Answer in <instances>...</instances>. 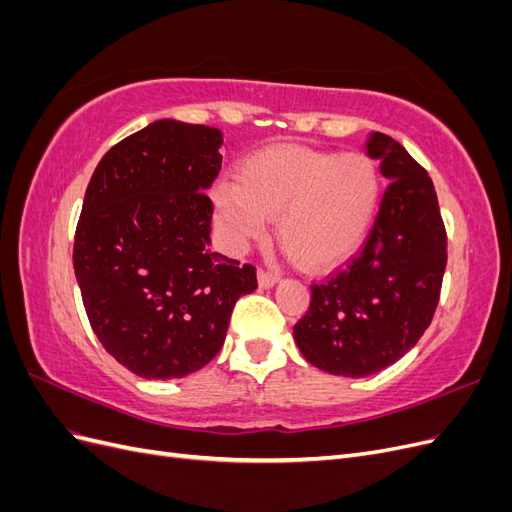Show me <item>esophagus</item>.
Instances as JSON below:
<instances>
[{
	"label": "esophagus",
	"instance_id": "34e87169",
	"mask_svg": "<svg viewBox=\"0 0 512 512\" xmlns=\"http://www.w3.org/2000/svg\"><path fill=\"white\" fill-rule=\"evenodd\" d=\"M277 282H280V277L275 273H269L265 269H258V286L260 288H273Z\"/></svg>",
	"mask_w": 512,
	"mask_h": 512
}]
</instances>
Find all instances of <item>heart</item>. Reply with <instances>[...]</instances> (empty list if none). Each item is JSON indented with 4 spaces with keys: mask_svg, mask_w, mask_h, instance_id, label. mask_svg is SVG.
Instances as JSON below:
<instances>
[{
    "mask_svg": "<svg viewBox=\"0 0 512 512\" xmlns=\"http://www.w3.org/2000/svg\"><path fill=\"white\" fill-rule=\"evenodd\" d=\"M211 198L230 250L265 239L269 220L277 218L286 252L309 271H327L365 241L380 203V177L361 153L282 145L247 158L237 181H218Z\"/></svg>",
    "mask_w": 512,
    "mask_h": 512,
    "instance_id": "heart-1",
    "label": "heart"
}]
</instances>
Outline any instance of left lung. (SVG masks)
I'll use <instances>...</instances> for the list:
<instances>
[{
	"label": "left lung",
	"mask_w": 512,
	"mask_h": 512,
	"mask_svg": "<svg viewBox=\"0 0 512 512\" xmlns=\"http://www.w3.org/2000/svg\"><path fill=\"white\" fill-rule=\"evenodd\" d=\"M367 156L389 181L361 252L312 286L294 324L305 361L365 378L410 352L431 324L446 269V230L427 170L391 136L371 132Z\"/></svg>",
	"instance_id": "1"
}]
</instances>
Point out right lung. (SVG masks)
Returning <instances> with one entry per match:
<instances>
[{
	"label": "right lung",
	"mask_w": 512,
	"mask_h": 512,
	"mask_svg": "<svg viewBox=\"0 0 512 512\" xmlns=\"http://www.w3.org/2000/svg\"><path fill=\"white\" fill-rule=\"evenodd\" d=\"M218 128L160 119L96 166L74 237V275L104 350L147 380L185 378L220 352L256 269L211 250L205 194Z\"/></svg>",
	"instance_id": "add662e5"
}]
</instances>
